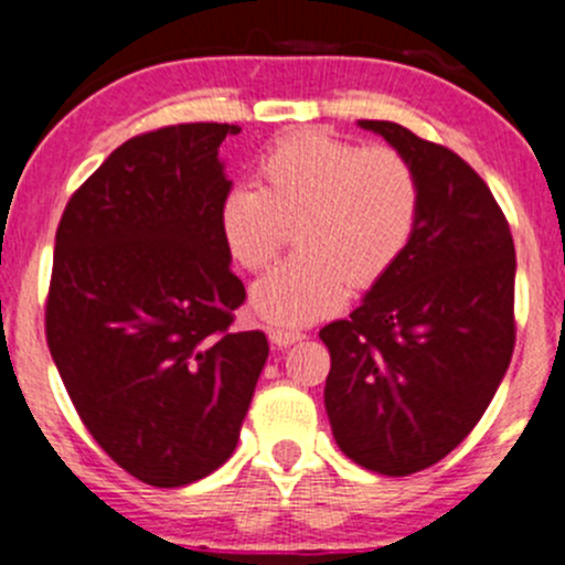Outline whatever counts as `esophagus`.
<instances>
[{
    "instance_id": "1",
    "label": "esophagus",
    "mask_w": 565,
    "mask_h": 565,
    "mask_svg": "<svg viewBox=\"0 0 565 565\" xmlns=\"http://www.w3.org/2000/svg\"><path fill=\"white\" fill-rule=\"evenodd\" d=\"M269 338L275 345H290V343H299V340H305V332H301V329H290V327H271Z\"/></svg>"
}]
</instances>
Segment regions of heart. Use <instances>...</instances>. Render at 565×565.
Segmentation results:
<instances>
[{
	"label": "heart",
	"mask_w": 565,
	"mask_h": 565,
	"mask_svg": "<svg viewBox=\"0 0 565 565\" xmlns=\"http://www.w3.org/2000/svg\"><path fill=\"white\" fill-rule=\"evenodd\" d=\"M423 214V181L406 153L327 131L277 142L258 164V186H236L220 205L227 255L264 271L294 227L299 253L255 282L253 307L271 323H310L340 310L401 264Z\"/></svg>",
	"instance_id": "heart-1"
}]
</instances>
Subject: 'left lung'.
<instances>
[{
    "label": "left lung",
    "mask_w": 565,
    "mask_h": 565,
    "mask_svg": "<svg viewBox=\"0 0 565 565\" xmlns=\"http://www.w3.org/2000/svg\"><path fill=\"white\" fill-rule=\"evenodd\" d=\"M423 181L415 242L349 318L327 323L323 404L334 443L365 470L404 478L478 426L516 343V253L483 178L450 148L390 120H360Z\"/></svg>",
    "instance_id": "8db88e82"
}]
</instances>
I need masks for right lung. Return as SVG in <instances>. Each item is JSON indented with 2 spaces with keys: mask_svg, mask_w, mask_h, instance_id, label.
Listing matches in <instances>:
<instances>
[{
  "mask_svg": "<svg viewBox=\"0 0 565 565\" xmlns=\"http://www.w3.org/2000/svg\"><path fill=\"white\" fill-rule=\"evenodd\" d=\"M238 131L137 134L71 194L54 242V365L106 456L159 489L231 459L269 356L260 329H231L247 290L220 233V145Z\"/></svg>",
  "mask_w": 565,
  "mask_h": 565,
  "instance_id": "obj_1",
  "label": "right lung"
}]
</instances>
